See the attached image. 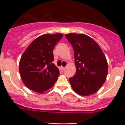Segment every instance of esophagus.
Wrapping results in <instances>:
<instances>
[{
    "instance_id": "obj_1",
    "label": "esophagus",
    "mask_w": 125,
    "mask_h": 125,
    "mask_svg": "<svg viewBox=\"0 0 125 125\" xmlns=\"http://www.w3.org/2000/svg\"><path fill=\"white\" fill-rule=\"evenodd\" d=\"M64 69H65V67H62V66H61V69L62 71H64Z\"/></svg>"
}]
</instances>
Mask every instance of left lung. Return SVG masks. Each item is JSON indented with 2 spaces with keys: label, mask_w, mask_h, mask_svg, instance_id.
Here are the masks:
<instances>
[{
  "label": "left lung",
  "mask_w": 125,
  "mask_h": 125,
  "mask_svg": "<svg viewBox=\"0 0 125 125\" xmlns=\"http://www.w3.org/2000/svg\"><path fill=\"white\" fill-rule=\"evenodd\" d=\"M72 45L76 72L69 81L74 91L81 96L95 93L108 75V66L101 47L91 37L83 34H65Z\"/></svg>",
  "instance_id": "obj_1"
}]
</instances>
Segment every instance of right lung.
<instances>
[{
	"instance_id": "add662e5",
	"label": "right lung",
	"mask_w": 125,
	"mask_h": 125,
	"mask_svg": "<svg viewBox=\"0 0 125 125\" xmlns=\"http://www.w3.org/2000/svg\"><path fill=\"white\" fill-rule=\"evenodd\" d=\"M61 33L45 34L32 42L22 55L19 73L25 86L38 93L51 88L59 76L53 63V49L61 39Z\"/></svg>"
}]
</instances>
